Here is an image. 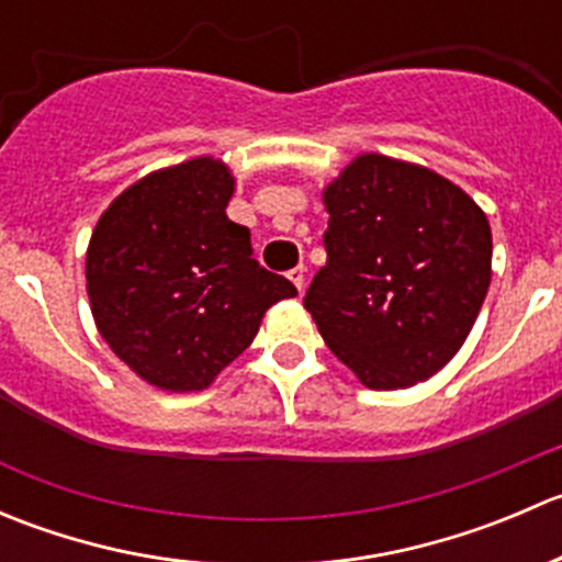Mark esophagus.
<instances>
[{
	"instance_id": "34e87169",
	"label": "esophagus",
	"mask_w": 562,
	"mask_h": 562,
	"mask_svg": "<svg viewBox=\"0 0 562 562\" xmlns=\"http://www.w3.org/2000/svg\"><path fill=\"white\" fill-rule=\"evenodd\" d=\"M288 280H291L293 285L299 288V291H304V280H307V269H304V266H296V269L288 271Z\"/></svg>"
}]
</instances>
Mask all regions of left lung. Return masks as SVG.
Instances as JSON below:
<instances>
[{
	"label": "left lung",
	"instance_id": "1",
	"mask_svg": "<svg viewBox=\"0 0 562 562\" xmlns=\"http://www.w3.org/2000/svg\"><path fill=\"white\" fill-rule=\"evenodd\" d=\"M326 266L304 307L370 389L432 378L462 348L490 288L484 212L443 176L364 155L323 192Z\"/></svg>",
	"mask_w": 562,
	"mask_h": 562
}]
</instances>
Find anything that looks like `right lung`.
<instances>
[{"mask_svg": "<svg viewBox=\"0 0 562 562\" xmlns=\"http://www.w3.org/2000/svg\"><path fill=\"white\" fill-rule=\"evenodd\" d=\"M228 168L209 157L149 173L108 206L87 252V291L113 353L151 386L198 391L245 353L260 317L296 285L252 258L225 217Z\"/></svg>", "mask_w": 562, "mask_h": 562, "instance_id": "add662e5", "label": "right lung"}]
</instances>
